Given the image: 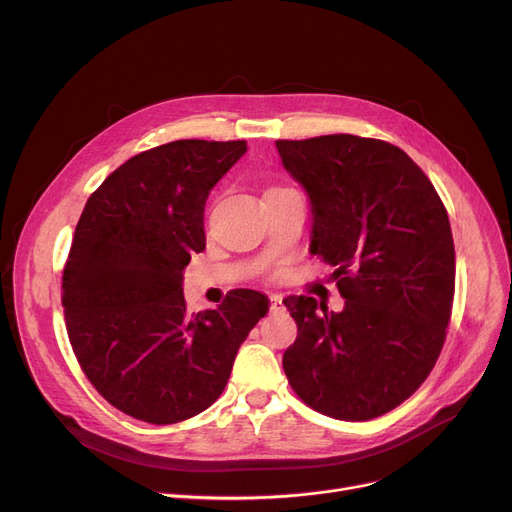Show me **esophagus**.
<instances>
[{"instance_id": "esophagus-1", "label": "esophagus", "mask_w": 512, "mask_h": 512, "mask_svg": "<svg viewBox=\"0 0 512 512\" xmlns=\"http://www.w3.org/2000/svg\"><path fill=\"white\" fill-rule=\"evenodd\" d=\"M268 304H270V310L277 312V310L283 308V297L277 295V293H270V295H268Z\"/></svg>"}]
</instances>
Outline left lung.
I'll list each match as a JSON object with an SVG mask.
<instances>
[{"mask_svg":"<svg viewBox=\"0 0 512 512\" xmlns=\"http://www.w3.org/2000/svg\"><path fill=\"white\" fill-rule=\"evenodd\" d=\"M312 202V254L333 266L335 314L308 295L283 299L297 339L283 355L314 411L366 422L430 376L455 299V244L428 175L399 146L353 134L277 140Z\"/></svg>","mask_w":512,"mask_h":512,"instance_id":"left-lung-1","label":"left lung"}]
</instances>
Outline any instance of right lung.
I'll return each instance as SVG.
<instances>
[{
  "label": "right lung",
  "instance_id": "add662e5",
  "mask_svg": "<svg viewBox=\"0 0 512 512\" xmlns=\"http://www.w3.org/2000/svg\"><path fill=\"white\" fill-rule=\"evenodd\" d=\"M246 140H175L117 167L90 194L64 266L62 306L74 355L115 409L167 426L213 405L268 299L233 289L190 314L184 268L204 250L208 192Z\"/></svg>",
  "mask_w": 512,
  "mask_h": 512
}]
</instances>
